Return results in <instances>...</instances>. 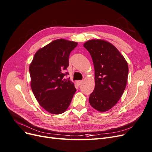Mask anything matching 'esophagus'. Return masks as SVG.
Segmentation results:
<instances>
[{
  "mask_svg": "<svg viewBox=\"0 0 152 152\" xmlns=\"http://www.w3.org/2000/svg\"><path fill=\"white\" fill-rule=\"evenodd\" d=\"M82 82H83V81H82V80H79V81H77V84H78V85L80 86V85H81V84H82Z\"/></svg>",
  "mask_w": 152,
  "mask_h": 152,
  "instance_id": "34e87169",
  "label": "esophagus"
}]
</instances>
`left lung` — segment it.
<instances>
[{"label":"left lung","instance_id":"1","mask_svg":"<svg viewBox=\"0 0 152 152\" xmlns=\"http://www.w3.org/2000/svg\"><path fill=\"white\" fill-rule=\"evenodd\" d=\"M84 47L94 66L95 87L90 94L91 107L106 112L117 104L126 89L129 68L125 58L113 45L103 40H90Z\"/></svg>","mask_w":152,"mask_h":152}]
</instances>
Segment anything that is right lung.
Here are the masks:
<instances>
[{
    "label": "right lung",
    "mask_w": 152,
    "mask_h": 152,
    "mask_svg": "<svg viewBox=\"0 0 152 152\" xmlns=\"http://www.w3.org/2000/svg\"><path fill=\"white\" fill-rule=\"evenodd\" d=\"M77 42L65 39L54 40L35 54L30 68L31 87L40 105L48 112L60 114L70 105L76 89L64 77L69 56Z\"/></svg>",
    "instance_id": "obj_1"
}]
</instances>
